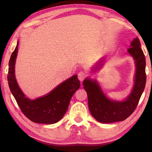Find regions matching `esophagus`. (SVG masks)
Segmentation results:
<instances>
[{"instance_id":"34e87169","label":"esophagus","mask_w":152,"mask_h":152,"mask_svg":"<svg viewBox=\"0 0 152 152\" xmlns=\"http://www.w3.org/2000/svg\"><path fill=\"white\" fill-rule=\"evenodd\" d=\"M87 77V73L85 72L84 71H80L78 74V78L80 80V81H83V80L86 79Z\"/></svg>"}]
</instances>
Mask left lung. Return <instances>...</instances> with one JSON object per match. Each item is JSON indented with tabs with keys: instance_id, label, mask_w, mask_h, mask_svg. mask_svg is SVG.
Wrapping results in <instances>:
<instances>
[{
	"instance_id": "1",
	"label": "left lung",
	"mask_w": 152,
	"mask_h": 152,
	"mask_svg": "<svg viewBox=\"0 0 152 152\" xmlns=\"http://www.w3.org/2000/svg\"><path fill=\"white\" fill-rule=\"evenodd\" d=\"M131 46L127 51L135 60L137 69L133 89L125 101L118 102L108 99L96 81L88 78L83 82L88 94L89 111L96 120L102 124L124 121L130 116L136 109L145 88L146 59L138 38H134Z\"/></svg>"
}]
</instances>
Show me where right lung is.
Here are the masks:
<instances>
[{
  "instance_id": "right-lung-1",
  "label": "right lung",
  "mask_w": 152,
  "mask_h": 152,
  "mask_svg": "<svg viewBox=\"0 0 152 152\" xmlns=\"http://www.w3.org/2000/svg\"><path fill=\"white\" fill-rule=\"evenodd\" d=\"M18 42L9 61L8 82L21 112L31 121L44 124H53L63 117L69 108L72 96L80 86L78 76L74 75L66 80L48 95L35 100L25 97L19 88L15 78L14 65L18 53Z\"/></svg>"
}]
</instances>
